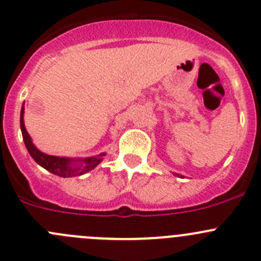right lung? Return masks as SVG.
Segmentation results:
<instances>
[{
  "label": "right lung",
  "instance_id": "add662e5",
  "mask_svg": "<svg viewBox=\"0 0 261 261\" xmlns=\"http://www.w3.org/2000/svg\"><path fill=\"white\" fill-rule=\"evenodd\" d=\"M24 105L21 108L20 113V128L21 133H23V140L25 143V147L28 152L31 153L32 158L34 159L37 164L43 166L44 169L51 172L52 174L59 175V177H75V175H82L84 173L89 172V170L95 169L96 166L102 161V158L105 153H100L98 156H93V158L88 159H81V160H73V159H65V158H58V156L46 155V153L41 152L36 146L32 142L31 137H29L28 132H27L25 126H24ZM74 161H82L83 166H74L72 163Z\"/></svg>",
  "mask_w": 261,
  "mask_h": 261
}]
</instances>
